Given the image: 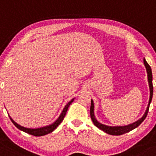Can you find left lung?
Here are the masks:
<instances>
[{
    "label": "left lung",
    "instance_id": "1",
    "mask_svg": "<svg viewBox=\"0 0 156 156\" xmlns=\"http://www.w3.org/2000/svg\"><path fill=\"white\" fill-rule=\"evenodd\" d=\"M144 63L145 67L147 69V79H148V83H149V87H150V99H149V103L147 108L146 111H145L144 114L143 115V116L141 117L140 119H139L136 122H133V124L130 125H126V126H115V127H112V126H108L105 125H103L101 124L100 122H99L97 120V119L95 118L94 116V101L91 99V104H90V117H91L92 122H94V125L96 127H97L98 128H99L100 130H103L104 132H105L106 133L113 135V136H120V135L125 134L126 133H128L130 131L133 130V129L136 128L138 126H139L141 124V122L145 119V118L147 117V113L149 111V108H150V102L152 101V98H153V74H152V70L150 66H149V64L147 62L146 59H144Z\"/></svg>",
    "mask_w": 156,
    "mask_h": 156
}]
</instances>
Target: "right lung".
I'll use <instances>...</instances> for the list:
<instances>
[{
	"label": "right lung",
	"mask_w": 156,
	"mask_h": 156,
	"mask_svg": "<svg viewBox=\"0 0 156 156\" xmlns=\"http://www.w3.org/2000/svg\"><path fill=\"white\" fill-rule=\"evenodd\" d=\"M73 100H74V98L71 99V100L70 101L66 106H65L63 110H62V113H61V114L59 115V118L57 119L56 120L54 123H52L51 125H50L45 126V127H40V128L33 129V128H27V127H23V126H20V125H18V124H17L16 122H15V121H14L11 118V117H10V116H9L10 119H11L12 123L14 124V125H15L17 128H18L19 130L23 131V132L26 133H29V134L32 135V136H45V135L48 134V133H50L53 132V131L55 130L57 127H58V125H59V124L62 122L64 117L66 116V112H67V111H68V108H69L70 105L73 102Z\"/></svg>",
	"instance_id": "add662e5"
}]
</instances>
